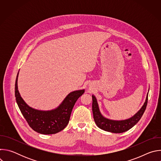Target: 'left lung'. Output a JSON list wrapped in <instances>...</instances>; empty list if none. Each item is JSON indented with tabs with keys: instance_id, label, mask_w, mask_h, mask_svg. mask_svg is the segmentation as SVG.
I'll list each match as a JSON object with an SVG mask.
<instances>
[{
	"instance_id": "obj_1",
	"label": "left lung",
	"mask_w": 161,
	"mask_h": 161,
	"mask_svg": "<svg viewBox=\"0 0 161 161\" xmlns=\"http://www.w3.org/2000/svg\"><path fill=\"white\" fill-rule=\"evenodd\" d=\"M148 92L147 94L145 101L140 110L129 119L121 120H111L104 117L100 111L97 99L93 94L92 96V112L96 124L101 129L113 133H122L129 130L139 122L143 116L148 103Z\"/></svg>"
}]
</instances>
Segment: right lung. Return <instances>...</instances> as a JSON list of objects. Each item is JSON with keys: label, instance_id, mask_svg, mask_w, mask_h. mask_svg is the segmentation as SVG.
Listing matches in <instances>:
<instances>
[{"label": "right lung", "instance_id": "1", "mask_svg": "<svg viewBox=\"0 0 161 161\" xmlns=\"http://www.w3.org/2000/svg\"><path fill=\"white\" fill-rule=\"evenodd\" d=\"M17 74L15 82L16 103L30 127L42 134H56L63 130L69 121L71 111L78 99L85 92V89L75 90L69 94L56 108L39 110L29 106L21 97L18 88Z\"/></svg>", "mask_w": 161, "mask_h": 161}]
</instances>
